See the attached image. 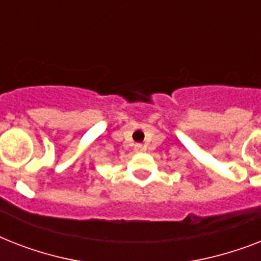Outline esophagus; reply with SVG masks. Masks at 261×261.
I'll return each instance as SVG.
<instances>
[{"instance_id": "esophagus-1", "label": "esophagus", "mask_w": 261, "mask_h": 261, "mask_svg": "<svg viewBox=\"0 0 261 261\" xmlns=\"http://www.w3.org/2000/svg\"><path fill=\"white\" fill-rule=\"evenodd\" d=\"M134 150L137 151V153H142V151L145 150V147H143V145H141V143H137L134 146Z\"/></svg>"}]
</instances>
